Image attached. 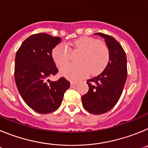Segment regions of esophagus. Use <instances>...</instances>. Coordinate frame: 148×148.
<instances>
[{
  "instance_id": "esophagus-1",
  "label": "esophagus",
  "mask_w": 148,
  "mask_h": 148,
  "mask_svg": "<svg viewBox=\"0 0 148 148\" xmlns=\"http://www.w3.org/2000/svg\"><path fill=\"white\" fill-rule=\"evenodd\" d=\"M78 84V82H71V83H70V86H71V87H75V86Z\"/></svg>"
}]
</instances>
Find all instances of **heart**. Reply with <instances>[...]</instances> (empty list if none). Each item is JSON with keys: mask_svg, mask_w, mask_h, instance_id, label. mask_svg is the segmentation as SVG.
<instances>
[{"mask_svg": "<svg viewBox=\"0 0 148 148\" xmlns=\"http://www.w3.org/2000/svg\"><path fill=\"white\" fill-rule=\"evenodd\" d=\"M75 50H81L78 61L69 64L61 69L64 76L72 81H78L92 74L96 75L102 73L108 66L110 60V51L108 46L97 38L82 37L73 43ZM52 56L57 65L62 66L70 61L72 49L65 44H60L52 51Z\"/></svg>", "mask_w": 148, "mask_h": 148, "instance_id": "1", "label": "heart"}]
</instances>
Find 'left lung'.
I'll use <instances>...</instances> for the list:
<instances>
[{"label":"left lung","instance_id":"obj_1","mask_svg":"<svg viewBox=\"0 0 148 148\" xmlns=\"http://www.w3.org/2000/svg\"><path fill=\"white\" fill-rule=\"evenodd\" d=\"M104 38L110 51L108 66L98 76L89 79L88 92L82 95V104L92 114L107 113L117 104L122 93L127 75V57L121 44L113 37L95 33Z\"/></svg>","mask_w":148,"mask_h":148}]
</instances>
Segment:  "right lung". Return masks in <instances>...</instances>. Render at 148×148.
Returning a JSON list of instances; mask_svg holds the SVG:
<instances>
[{
    "instance_id": "right-lung-1",
    "label": "right lung",
    "mask_w": 148,
    "mask_h": 148,
    "mask_svg": "<svg viewBox=\"0 0 148 148\" xmlns=\"http://www.w3.org/2000/svg\"><path fill=\"white\" fill-rule=\"evenodd\" d=\"M61 41L59 37L40 32L27 38L17 51L15 81L26 104L41 114L54 112L62 102L70 84L61 77L56 82L48 78L58 73L52 51Z\"/></svg>"
}]
</instances>
